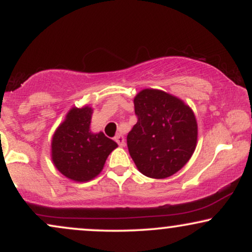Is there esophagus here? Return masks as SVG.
<instances>
[{
    "label": "esophagus",
    "mask_w": 252,
    "mask_h": 252,
    "mask_svg": "<svg viewBox=\"0 0 252 252\" xmlns=\"http://www.w3.org/2000/svg\"><path fill=\"white\" fill-rule=\"evenodd\" d=\"M115 141L118 143V146L121 147L126 146V137H124V135L122 134H117L116 137H115Z\"/></svg>",
    "instance_id": "esophagus-1"
}]
</instances>
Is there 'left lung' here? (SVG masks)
<instances>
[{"label": "left lung", "instance_id": "left-lung-1", "mask_svg": "<svg viewBox=\"0 0 252 252\" xmlns=\"http://www.w3.org/2000/svg\"><path fill=\"white\" fill-rule=\"evenodd\" d=\"M137 123L126 136L129 154L143 175L166 179L192 158L198 141L194 112L180 98L144 89L134 98Z\"/></svg>", "mask_w": 252, "mask_h": 252}]
</instances>
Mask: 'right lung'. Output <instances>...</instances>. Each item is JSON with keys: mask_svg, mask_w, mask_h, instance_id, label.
<instances>
[{"mask_svg": "<svg viewBox=\"0 0 252 252\" xmlns=\"http://www.w3.org/2000/svg\"><path fill=\"white\" fill-rule=\"evenodd\" d=\"M94 109L73 106L54 131L51 143L53 164L63 176L76 182L92 180L103 170L117 143L104 132L90 130Z\"/></svg>", "mask_w": 252, "mask_h": 252, "instance_id": "obj_1", "label": "right lung"}]
</instances>
